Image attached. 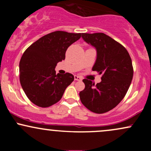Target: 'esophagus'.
Wrapping results in <instances>:
<instances>
[{
    "label": "esophagus",
    "instance_id": "34e87169",
    "mask_svg": "<svg viewBox=\"0 0 151 151\" xmlns=\"http://www.w3.org/2000/svg\"><path fill=\"white\" fill-rule=\"evenodd\" d=\"M74 79H75L76 81H81V77H79V76H77V75H75V76H74Z\"/></svg>",
    "mask_w": 151,
    "mask_h": 151
}]
</instances>
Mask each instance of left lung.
Wrapping results in <instances>:
<instances>
[{"mask_svg":"<svg viewBox=\"0 0 151 151\" xmlns=\"http://www.w3.org/2000/svg\"><path fill=\"white\" fill-rule=\"evenodd\" d=\"M81 37L96 48L97 56L92 70L102 77L96 84L83 79L85 88L79 97L91 111L106 113L115 108L127 93L133 75L131 58L122 45L104 33H82Z\"/></svg>","mask_w":151,"mask_h":151,"instance_id":"obj_1","label":"left lung"}]
</instances>
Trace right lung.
I'll use <instances>...</instances> for the list:
<instances>
[{
	"label": "right lung",
	"mask_w": 151,
	"mask_h": 151,
	"mask_svg": "<svg viewBox=\"0 0 151 151\" xmlns=\"http://www.w3.org/2000/svg\"><path fill=\"white\" fill-rule=\"evenodd\" d=\"M81 33L55 31L40 37L24 52L20 64V81L26 96L34 104L49 107L61 99L66 88L74 81L70 73L56 74L59 62Z\"/></svg>",
	"instance_id": "obj_1"
}]
</instances>
